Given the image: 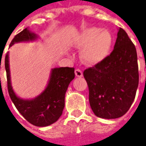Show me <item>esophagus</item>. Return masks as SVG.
I'll list each match as a JSON object with an SVG mask.
<instances>
[{
	"label": "esophagus",
	"mask_w": 146,
	"mask_h": 146,
	"mask_svg": "<svg viewBox=\"0 0 146 146\" xmlns=\"http://www.w3.org/2000/svg\"><path fill=\"white\" fill-rule=\"evenodd\" d=\"M75 75H76V77L81 78V77H83V72L79 69H75Z\"/></svg>",
	"instance_id": "obj_1"
}]
</instances>
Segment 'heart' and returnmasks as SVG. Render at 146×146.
Returning a JSON list of instances; mask_svg holds the SVG:
<instances>
[{
	"mask_svg": "<svg viewBox=\"0 0 146 146\" xmlns=\"http://www.w3.org/2000/svg\"><path fill=\"white\" fill-rule=\"evenodd\" d=\"M76 45L83 48L82 61L88 65H96L104 61L109 55L112 45V35L107 29L90 27L78 36Z\"/></svg>",
	"mask_w": 146,
	"mask_h": 146,
	"instance_id": "heart-1",
	"label": "heart"
}]
</instances>
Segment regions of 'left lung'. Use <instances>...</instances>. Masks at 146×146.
<instances>
[{"label": "left lung", "mask_w": 146, "mask_h": 146, "mask_svg": "<svg viewBox=\"0 0 146 146\" xmlns=\"http://www.w3.org/2000/svg\"><path fill=\"white\" fill-rule=\"evenodd\" d=\"M84 77L96 116L114 119L129 111L139 84V68L136 48L123 29H118L112 52L102 62L85 69Z\"/></svg>", "instance_id": "obj_1"}]
</instances>
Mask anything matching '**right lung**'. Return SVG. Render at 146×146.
Returning <instances> with one entry per match:
<instances>
[{"mask_svg": "<svg viewBox=\"0 0 146 146\" xmlns=\"http://www.w3.org/2000/svg\"><path fill=\"white\" fill-rule=\"evenodd\" d=\"M38 37L36 34L26 28L15 36L10 46L15 43L34 41ZM5 68L10 98L21 115L31 124L38 127L49 126L56 122L62 114L65 106V94L68 87L75 77L74 68L68 67L52 68L47 86L43 92L35 98L29 100L18 97L13 89L8 52L5 58Z\"/></svg>", "mask_w": 146, "mask_h": 146, "instance_id": "add662e5", "label": "right lung"}]
</instances>
